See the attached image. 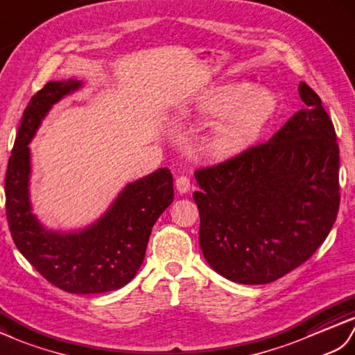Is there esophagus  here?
<instances>
[{
  "mask_svg": "<svg viewBox=\"0 0 355 355\" xmlns=\"http://www.w3.org/2000/svg\"><path fill=\"white\" fill-rule=\"evenodd\" d=\"M190 178L188 176H179L176 179V190L179 191V194H185L188 193V190H190Z\"/></svg>",
  "mask_w": 355,
  "mask_h": 355,
  "instance_id": "obj_1",
  "label": "esophagus"
}]
</instances>
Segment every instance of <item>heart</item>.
<instances>
[{"label":"heart","instance_id":"b5f03b06","mask_svg":"<svg viewBox=\"0 0 355 355\" xmlns=\"http://www.w3.org/2000/svg\"><path fill=\"white\" fill-rule=\"evenodd\" d=\"M198 109L205 116H222L211 130L208 147L216 157H231L259 137L277 109V97L246 83L225 85L205 92Z\"/></svg>","mask_w":355,"mask_h":355}]
</instances>
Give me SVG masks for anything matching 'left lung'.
Returning <instances> with one entry per match:
<instances>
[{"instance_id":"8db88e82","label":"left lung","mask_w":355,"mask_h":355,"mask_svg":"<svg viewBox=\"0 0 355 355\" xmlns=\"http://www.w3.org/2000/svg\"><path fill=\"white\" fill-rule=\"evenodd\" d=\"M305 107L267 143L194 173L199 244L239 284H267L305 263L336 222L338 146L322 100L299 83Z\"/></svg>"}]
</instances>
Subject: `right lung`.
Listing matches in <instances>:
<instances>
[{"label": "right lung", "mask_w": 355, "mask_h": 355, "mask_svg": "<svg viewBox=\"0 0 355 355\" xmlns=\"http://www.w3.org/2000/svg\"><path fill=\"white\" fill-rule=\"evenodd\" d=\"M82 86L80 80L49 82L22 114L7 164L6 214L12 239L27 261L68 293L92 295L121 288L143 264L152 227L173 198L168 168L128 184L96 223L76 232L45 230L30 203V148L53 105Z\"/></svg>", "instance_id": "1"}]
</instances>
